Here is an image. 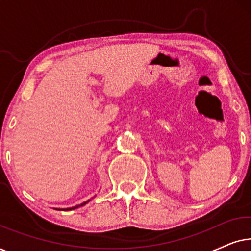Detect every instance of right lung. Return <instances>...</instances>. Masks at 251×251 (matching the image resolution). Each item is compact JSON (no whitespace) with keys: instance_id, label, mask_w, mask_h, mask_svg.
I'll return each mask as SVG.
<instances>
[{"instance_id":"right-lung-1","label":"right lung","mask_w":251,"mask_h":251,"mask_svg":"<svg viewBox=\"0 0 251 251\" xmlns=\"http://www.w3.org/2000/svg\"><path fill=\"white\" fill-rule=\"evenodd\" d=\"M89 201H90V200H89ZM89 201H87V202H84V203H82L81 205H84L85 203H88V202ZM78 207H80V205H76V207H73V208H70V209H64V210H72V209H76V208H78Z\"/></svg>"}]
</instances>
